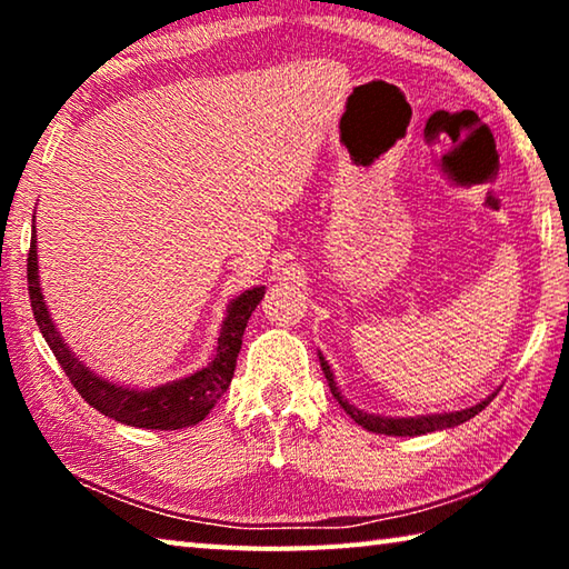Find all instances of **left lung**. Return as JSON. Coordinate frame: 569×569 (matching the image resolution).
<instances>
[{
    "label": "left lung",
    "mask_w": 569,
    "mask_h": 569,
    "mask_svg": "<svg viewBox=\"0 0 569 569\" xmlns=\"http://www.w3.org/2000/svg\"><path fill=\"white\" fill-rule=\"evenodd\" d=\"M319 359H321V369H323V373H326V381H329V389H331V393L336 397V401H339L341 407H343V411L349 413V417H351L356 423H361L363 429L377 431V435H387V437H419V435H429V431L459 427V423L469 421L471 417H475V413H479L481 409L487 407L489 401H492V399L497 397V391H495L492 397H487L485 401L475 403V407L461 409V411H449V413H427V417H407V419L377 417V413H366V411H361V409H356L353 403L346 401V399L341 397L339 387H336L331 366L326 363V359H323L321 353H319Z\"/></svg>",
    "instance_id": "left-lung-1"
}]
</instances>
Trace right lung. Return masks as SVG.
Here are the masks:
<instances>
[{
    "instance_id": "obj_1",
    "label": "right lung",
    "mask_w": 569,
    "mask_h": 569,
    "mask_svg": "<svg viewBox=\"0 0 569 569\" xmlns=\"http://www.w3.org/2000/svg\"><path fill=\"white\" fill-rule=\"evenodd\" d=\"M27 286H30V301L34 321L40 326L44 341L50 343L54 359L72 381V387L80 391V397L98 409L104 417H110L120 423L138 429H182L192 423L203 421L216 401L223 397L230 387L236 371V359L243 343V331L248 326L250 313L261 303L266 286H256L250 291H243L233 298L228 306L226 321L220 326L216 356L206 369L192 373V377L162 383V387L138 391L118 383L104 381L98 373H92L77 356L70 351V346L62 341L57 333L54 323L47 311L42 288H40V268H37V236H32L30 256H27Z\"/></svg>"
}]
</instances>
